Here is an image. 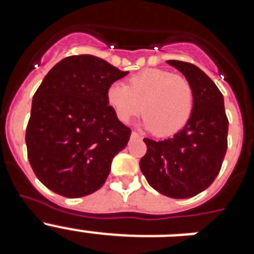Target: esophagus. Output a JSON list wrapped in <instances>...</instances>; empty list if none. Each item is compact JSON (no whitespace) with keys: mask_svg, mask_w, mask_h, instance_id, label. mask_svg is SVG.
<instances>
[{"mask_svg":"<svg viewBox=\"0 0 254 254\" xmlns=\"http://www.w3.org/2000/svg\"><path fill=\"white\" fill-rule=\"evenodd\" d=\"M131 138H132V140H138V138H141V136L137 133V132H132Z\"/></svg>","mask_w":254,"mask_h":254,"instance_id":"obj_1","label":"esophagus"}]
</instances>
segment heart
<instances>
[{
    "mask_svg": "<svg viewBox=\"0 0 254 254\" xmlns=\"http://www.w3.org/2000/svg\"><path fill=\"white\" fill-rule=\"evenodd\" d=\"M107 103L117 120L127 123L141 113L142 125L165 137L185 128L193 113L194 96L186 78L160 68H147L131 76L128 84L113 82Z\"/></svg>",
    "mask_w": 254,
    "mask_h": 254,
    "instance_id": "b5f03b06",
    "label": "heart"
}]
</instances>
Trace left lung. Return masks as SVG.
Masks as SVG:
<instances>
[{"mask_svg":"<svg viewBox=\"0 0 254 254\" xmlns=\"http://www.w3.org/2000/svg\"><path fill=\"white\" fill-rule=\"evenodd\" d=\"M193 90L194 107L185 128L163 141L143 138L147 146L140 169L147 183L172 198H190L210 187L228 149L229 122L224 96L202 69L170 60Z\"/></svg>","mask_w":254,"mask_h":254,"instance_id":"8db88e82","label":"left lung"}]
</instances>
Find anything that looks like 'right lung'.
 Wrapping results in <instances>:
<instances>
[{"label": "right lung", "mask_w": 254, "mask_h": 254, "mask_svg": "<svg viewBox=\"0 0 254 254\" xmlns=\"http://www.w3.org/2000/svg\"><path fill=\"white\" fill-rule=\"evenodd\" d=\"M127 73L91 55L64 58L47 73L33 96L25 134L29 163L47 188L78 198L104 185L131 136L105 94Z\"/></svg>", "instance_id": "obj_1"}]
</instances>
